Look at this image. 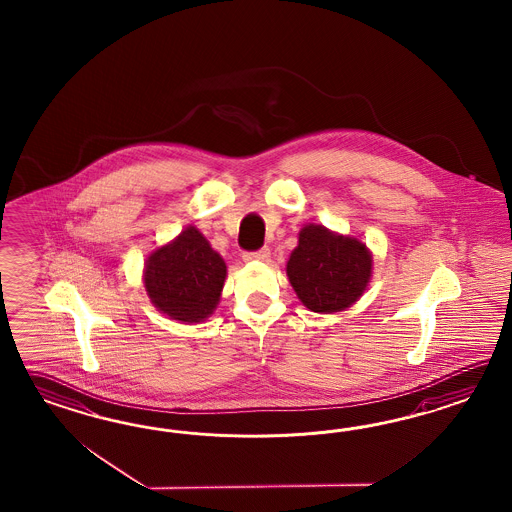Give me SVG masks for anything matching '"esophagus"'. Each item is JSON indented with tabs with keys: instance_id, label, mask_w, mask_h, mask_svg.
<instances>
[{
	"instance_id": "esophagus-1",
	"label": "esophagus",
	"mask_w": 512,
	"mask_h": 512,
	"mask_svg": "<svg viewBox=\"0 0 512 512\" xmlns=\"http://www.w3.org/2000/svg\"><path fill=\"white\" fill-rule=\"evenodd\" d=\"M246 263H266L270 259V249L263 248L259 251H251V253H244L242 255Z\"/></svg>"
}]
</instances>
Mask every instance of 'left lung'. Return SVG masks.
I'll return each instance as SVG.
<instances>
[{"label":"left lung","mask_w":512,"mask_h":512,"mask_svg":"<svg viewBox=\"0 0 512 512\" xmlns=\"http://www.w3.org/2000/svg\"><path fill=\"white\" fill-rule=\"evenodd\" d=\"M285 270L308 310L336 313L351 308L368 289L373 255L360 238L308 223L298 233Z\"/></svg>","instance_id":"1"}]
</instances>
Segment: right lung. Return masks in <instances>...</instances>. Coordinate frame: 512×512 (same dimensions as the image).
<instances>
[{"label":"right lung","mask_w":512,"mask_h":512,"mask_svg":"<svg viewBox=\"0 0 512 512\" xmlns=\"http://www.w3.org/2000/svg\"><path fill=\"white\" fill-rule=\"evenodd\" d=\"M225 278L223 257L193 225L155 248L142 270L155 310L184 325L202 323L216 311Z\"/></svg>","instance_id":"add662e5"}]
</instances>
